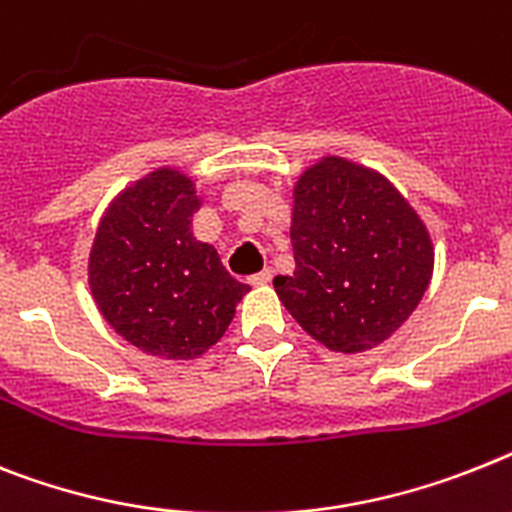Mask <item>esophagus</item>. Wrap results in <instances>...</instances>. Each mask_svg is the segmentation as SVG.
<instances>
[{
    "label": "esophagus",
    "mask_w": 512,
    "mask_h": 512,
    "mask_svg": "<svg viewBox=\"0 0 512 512\" xmlns=\"http://www.w3.org/2000/svg\"><path fill=\"white\" fill-rule=\"evenodd\" d=\"M270 278H273V270L265 268L260 270V273H255V276H249V283H252V286H265V283H270Z\"/></svg>",
    "instance_id": "1"
}]
</instances>
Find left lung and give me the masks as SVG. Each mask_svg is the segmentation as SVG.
<instances>
[{
  "mask_svg": "<svg viewBox=\"0 0 512 512\" xmlns=\"http://www.w3.org/2000/svg\"><path fill=\"white\" fill-rule=\"evenodd\" d=\"M294 276L278 299L309 336L343 354L375 349L422 302L435 249L424 221L377 171L338 156L294 184Z\"/></svg>",
  "mask_w": 512,
  "mask_h": 512,
  "instance_id": "left-lung-1",
  "label": "left lung"
}]
</instances>
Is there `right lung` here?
I'll list each match as a JSON object with an SVG mask.
<instances>
[{"mask_svg":"<svg viewBox=\"0 0 512 512\" xmlns=\"http://www.w3.org/2000/svg\"><path fill=\"white\" fill-rule=\"evenodd\" d=\"M195 184L156 169L122 192L98 223L90 294L124 341L158 359H197L221 341L247 294L213 244L192 236Z\"/></svg>","mask_w":512,"mask_h":512,"instance_id":"1","label":"right lung"}]
</instances>
